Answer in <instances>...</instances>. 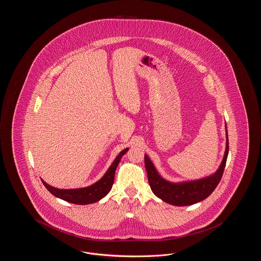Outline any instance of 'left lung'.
Instances as JSON below:
<instances>
[{
    "mask_svg": "<svg viewBox=\"0 0 261 261\" xmlns=\"http://www.w3.org/2000/svg\"><path fill=\"white\" fill-rule=\"evenodd\" d=\"M225 130L226 149L222 162L214 173L200 179L181 182L168 181L159 173L153 162L149 160L148 154H145V166L148 174L149 186L152 193L163 201L175 206H186L195 204L211 196V193L215 190V188L221 180L229 152V140L226 122Z\"/></svg>",
    "mask_w": 261,
    "mask_h": 261,
    "instance_id": "obj_1",
    "label": "left lung"
}]
</instances>
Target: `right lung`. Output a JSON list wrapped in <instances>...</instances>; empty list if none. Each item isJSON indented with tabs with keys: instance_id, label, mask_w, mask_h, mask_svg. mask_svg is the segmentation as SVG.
I'll return each instance as SVG.
<instances>
[{
	"instance_id": "1",
	"label": "right lung",
	"mask_w": 261,
	"mask_h": 261,
	"mask_svg": "<svg viewBox=\"0 0 261 261\" xmlns=\"http://www.w3.org/2000/svg\"><path fill=\"white\" fill-rule=\"evenodd\" d=\"M128 149L129 148L121 150L118 153V155L114 159V161L112 162L109 169L106 171V173L103 174V176L90 186L77 189H58L47 184L42 179L41 181L51 195L67 202H71L74 204H90L97 202L99 199L105 198L112 190L116 167L119 164L121 158L127 152Z\"/></svg>"
}]
</instances>
